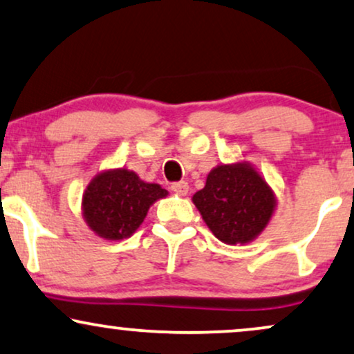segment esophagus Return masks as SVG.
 <instances>
[{"instance_id":"obj_1","label":"esophagus","mask_w":354,"mask_h":354,"mask_svg":"<svg viewBox=\"0 0 354 354\" xmlns=\"http://www.w3.org/2000/svg\"><path fill=\"white\" fill-rule=\"evenodd\" d=\"M171 189L176 192V194L180 196H185L187 191H189V185H187L186 181H178V183H173L171 185Z\"/></svg>"}]
</instances>
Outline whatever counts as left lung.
Listing matches in <instances>:
<instances>
[{
	"instance_id": "obj_1",
	"label": "left lung",
	"mask_w": 354,
	"mask_h": 354,
	"mask_svg": "<svg viewBox=\"0 0 354 354\" xmlns=\"http://www.w3.org/2000/svg\"><path fill=\"white\" fill-rule=\"evenodd\" d=\"M192 203L212 234L229 245L252 241L274 210L272 191L248 163L214 168Z\"/></svg>"
}]
</instances>
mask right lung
Listing matches in <instances>:
<instances>
[{"label":"right lung","instance_id":"right-lung-1","mask_svg":"<svg viewBox=\"0 0 354 354\" xmlns=\"http://www.w3.org/2000/svg\"><path fill=\"white\" fill-rule=\"evenodd\" d=\"M167 194L162 186L142 181L133 171L109 169L97 174L84 191V221L102 239H127L144 222L150 205Z\"/></svg>","mask_w":354,"mask_h":354}]
</instances>
